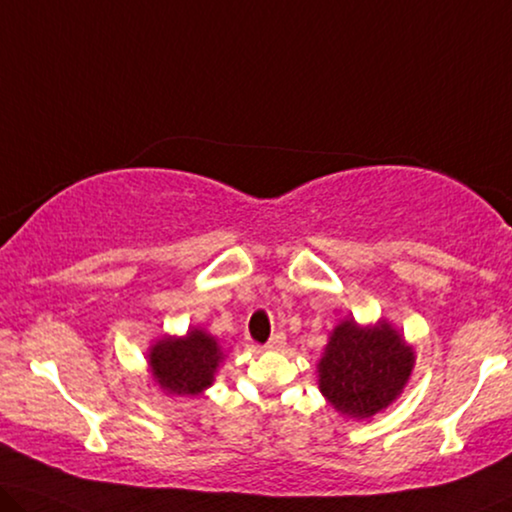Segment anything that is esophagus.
Masks as SVG:
<instances>
[{"label":"esophagus","mask_w":512,"mask_h":512,"mask_svg":"<svg viewBox=\"0 0 512 512\" xmlns=\"http://www.w3.org/2000/svg\"><path fill=\"white\" fill-rule=\"evenodd\" d=\"M285 345H287L285 333H273L271 340L266 342V349H271V352H278V349H282Z\"/></svg>","instance_id":"obj_1"}]
</instances>
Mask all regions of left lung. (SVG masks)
I'll use <instances>...</instances> for the list:
<instances>
[{"label": "left lung", "mask_w": 512, "mask_h": 512, "mask_svg": "<svg viewBox=\"0 0 512 512\" xmlns=\"http://www.w3.org/2000/svg\"><path fill=\"white\" fill-rule=\"evenodd\" d=\"M414 361V349L384 319L375 326L345 319L317 363L319 391L340 414L370 418L402 393Z\"/></svg>", "instance_id": "8db88e82"}]
</instances>
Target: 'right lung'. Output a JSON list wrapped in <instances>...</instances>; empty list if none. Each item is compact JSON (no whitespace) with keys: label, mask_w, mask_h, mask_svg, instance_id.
Wrapping results in <instances>:
<instances>
[{"label":"right lung","mask_w":512,"mask_h":512,"mask_svg":"<svg viewBox=\"0 0 512 512\" xmlns=\"http://www.w3.org/2000/svg\"><path fill=\"white\" fill-rule=\"evenodd\" d=\"M223 358L213 335L190 329L183 338H160L149 349V372L167 395H200L213 384Z\"/></svg>","instance_id":"obj_1"}]
</instances>
